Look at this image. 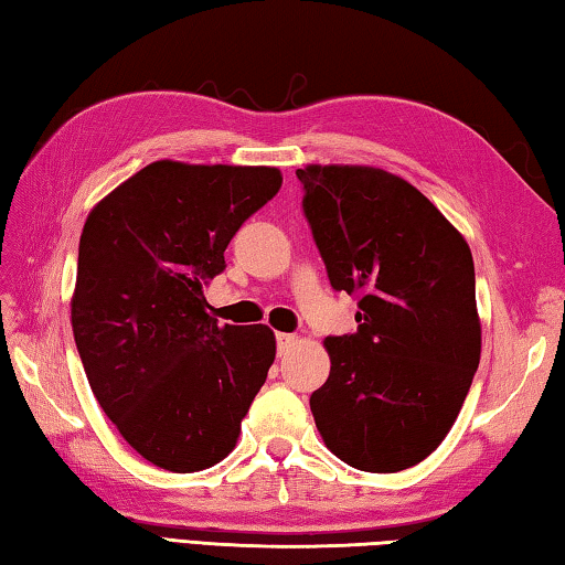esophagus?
<instances>
[{"label":"esophagus","mask_w":565,"mask_h":565,"mask_svg":"<svg viewBox=\"0 0 565 565\" xmlns=\"http://www.w3.org/2000/svg\"><path fill=\"white\" fill-rule=\"evenodd\" d=\"M299 341V335H294V333H276V345H279V353H284V351H289V348Z\"/></svg>","instance_id":"obj_1"}]
</instances>
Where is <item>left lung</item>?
Here are the masks:
<instances>
[{
	"instance_id": "left-lung-1",
	"label": "left lung",
	"mask_w": 565,
	"mask_h": 565,
	"mask_svg": "<svg viewBox=\"0 0 565 565\" xmlns=\"http://www.w3.org/2000/svg\"><path fill=\"white\" fill-rule=\"evenodd\" d=\"M303 212L358 331L328 335L311 395L326 447L361 471L415 467L443 445L481 355L467 239L407 180L367 166H306Z\"/></svg>"
}]
</instances>
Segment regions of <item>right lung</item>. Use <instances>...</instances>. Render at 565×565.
<instances>
[{"mask_svg":"<svg viewBox=\"0 0 565 565\" xmlns=\"http://www.w3.org/2000/svg\"><path fill=\"white\" fill-rule=\"evenodd\" d=\"M279 188V168L158 160L88 212L71 328L98 405L150 465L188 475L237 445L276 338L220 326L202 289Z\"/></svg>","mask_w":565,"mask_h":565,"instance_id":"add662e5","label":"right lung"}]
</instances>
